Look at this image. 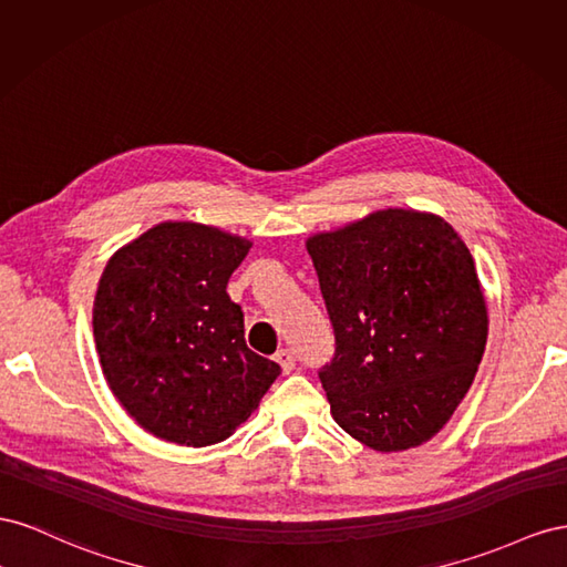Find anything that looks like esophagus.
I'll use <instances>...</instances> for the list:
<instances>
[{"instance_id": "obj_1", "label": "esophagus", "mask_w": 567, "mask_h": 567, "mask_svg": "<svg viewBox=\"0 0 567 567\" xmlns=\"http://www.w3.org/2000/svg\"><path fill=\"white\" fill-rule=\"evenodd\" d=\"M275 361H278L282 365L285 373H292L295 370V351L292 349H280L278 353H275Z\"/></svg>"}]
</instances>
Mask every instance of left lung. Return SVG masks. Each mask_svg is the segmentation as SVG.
I'll list each match as a JSON object with an SVG mask.
<instances>
[{"instance_id": "8db88e82", "label": "left lung", "mask_w": 567, "mask_h": 567, "mask_svg": "<svg viewBox=\"0 0 567 567\" xmlns=\"http://www.w3.org/2000/svg\"><path fill=\"white\" fill-rule=\"evenodd\" d=\"M334 330L332 417L375 451L420 446L471 390L487 344L475 261L451 225L384 208L306 241Z\"/></svg>"}]
</instances>
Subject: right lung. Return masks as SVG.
I'll return each mask as SVG.
<instances>
[{"instance_id":"right-lung-1","label":"right lung","mask_w":567,"mask_h":567,"mask_svg":"<svg viewBox=\"0 0 567 567\" xmlns=\"http://www.w3.org/2000/svg\"><path fill=\"white\" fill-rule=\"evenodd\" d=\"M251 241L168 220L109 258L92 328L121 406L158 440L208 446L258 409L280 365L254 353L228 280Z\"/></svg>"}]
</instances>
